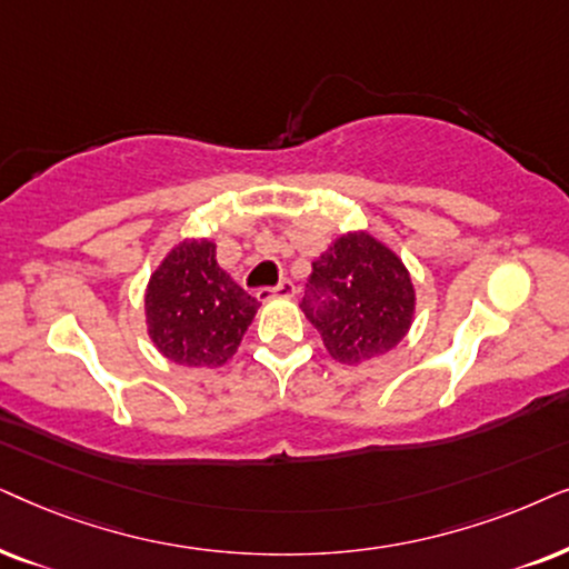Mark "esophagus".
Here are the masks:
<instances>
[{
  "instance_id": "34e87169",
  "label": "esophagus",
  "mask_w": 569,
  "mask_h": 569,
  "mask_svg": "<svg viewBox=\"0 0 569 569\" xmlns=\"http://www.w3.org/2000/svg\"><path fill=\"white\" fill-rule=\"evenodd\" d=\"M297 293V286H293V280L283 278L278 286H272V289H260L257 291V299H268V297H293Z\"/></svg>"
}]
</instances>
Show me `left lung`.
<instances>
[{
  "mask_svg": "<svg viewBox=\"0 0 569 569\" xmlns=\"http://www.w3.org/2000/svg\"><path fill=\"white\" fill-rule=\"evenodd\" d=\"M301 309L332 359L359 363L403 340L413 320V283L375 237L346 233L312 262Z\"/></svg>",
  "mask_w": 569,
  "mask_h": 569,
  "instance_id": "1",
  "label": "left lung"
}]
</instances>
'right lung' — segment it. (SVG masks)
Listing matches in <instances>:
<instances>
[{
    "instance_id": "add662e5",
    "label": "right lung",
    "mask_w": 569,
    "mask_h": 569,
    "mask_svg": "<svg viewBox=\"0 0 569 569\" xmlns=\"http://www.w3.org/2000/svg\"><path fill=\"white\" fill-rule=\"evenodd\" d=\"M260 301L218 268L216 244L192 239L166 257L146 293L148 332L181 367H221L237 351Z\"/></svg>"
}]
</instances>
